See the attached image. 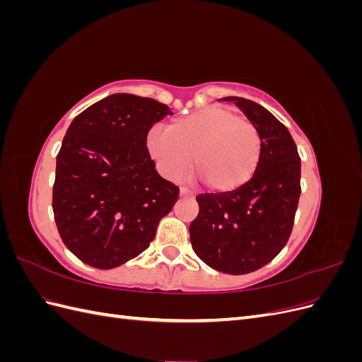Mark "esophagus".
<instances>
[{
  "label": "esophagus",
  "mask_w": 362,
  "mask_h": 362,
  "mask_svg": "<svg viewBox=\"0 0 362 362\" xmlns=\"http://www.w3.org/2000/svg\"><path fill=\"white\" fill-rule=\"evenodd\" d=\"M180 196H181V198H193V193L185 187H181L180 189Z\"/></svg>",
  "instance_id": "1"
}]
</instances>
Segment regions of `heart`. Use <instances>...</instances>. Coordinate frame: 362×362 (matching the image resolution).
I'll return each instance as SVG.
<instances>
[{
	"mask_svg": "<svg viewBox=\"0 0 362 362\" xmlns=\"http://www.w3.org/2000/svg\"><path fill=\"white\" fill-rule=\"evenodd\" d=\"M261 136L250 120L210 105L152 127L146 148L163 177L178 180L193 169L211 192H231L247 182L261 158Z\"/></svg>",
	"mask_w": 362,
	"mask_h": 362,
	"instance_id": "heart-1",
	"label": "heart"
}]
</instances>
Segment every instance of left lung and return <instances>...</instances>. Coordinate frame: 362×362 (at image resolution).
Listing matches in <instances>:
<instances>
[{"label": "left lung", "instance_id": "obj_1", "mask_svg": "<svg viewBox=\"0 0 362 362\" xmlns=\"http://www.w3.org/2000/svg\"><path fill=\"white\" fill-rule=\"evenodd\" d=\"M261 136L258 168L233 192L199 194V214L190 223L193 250L206 266L246 275L266 266L287 245L300 196V158L287 129L264 107L226 96Z\"/></svg>", "mask_w": 362, "mask_h": 362}]
</instances>
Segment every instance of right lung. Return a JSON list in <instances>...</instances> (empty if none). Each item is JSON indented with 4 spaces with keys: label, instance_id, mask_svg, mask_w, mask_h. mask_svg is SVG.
Segmentation results:
<instances>
[{
    "label": "right lung",
    "instance_id": "1",
    "mask_svg": "<svg viewBox=\"0 0 362 362\" xmlns=\"http://www.w3.org/2000/svg\"><path fill=\"white\" fill-rule=\"evenodd\" d=\"M168 115L152 98L115 93L69 125L52 210L63 243L86 264L107 270L136 258L178 201V187L160 177L146 148L148 131Z\"/></svg>",
    "mask_w": 362,
    "mask_h": 362
}]
</instances>
